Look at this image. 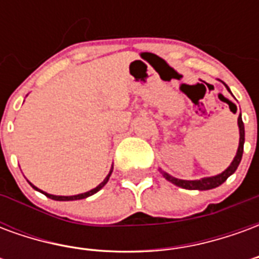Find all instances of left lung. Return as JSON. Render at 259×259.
<instances>
[{"label":"left lung","instance_id":"left-lung-1","mask_svg":"<svg viewBox=\"0 0 259 259\" xmlns=\"http://www.w3.org/2000/svg\"><path fill=\"white\" fill-rule=\"evenodd\" d=\"M226 89L229 90L228 85H226ZM237 123H239L240 130V143L239 148H237V154H236V157H234V159L230 163V166L226 170H223L222 174L217 175V176H211V178H202L200 180H182L176 179V178L170 176L166 172H163L162 169H159L161 174L163 175V178L169 180V182H172L174 185L179 186L182 189H187V190H211V189H215L218 186L222 185L223 182H226V179L230 175H233L236 172V169H237L240 161H241V157H243V150H244V123H243V119H241V113H240L239 119H237Z\"/></svg>","mask_w":259,"mask_h":259}]
</instances>
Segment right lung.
<instances>
[{
  "instance_id": "right-lung-1",
  "label": "right lung",
  "mask_w": 259,
  "mask_h": 259,
  "mask_svg": "<svg viewBox=\"0 0 259 259\" xmlns=\"http://www.w3.org/2000/svg\"><path fill=\"white\" fill-rule=\"evenodd\" d=\"M112 169H113V168H111V172H109V174H108L107 178H105V179H104V182H102V183H100V185L97 186L96 189H93V190L87 191V193H81V194H77V195H53V194H48V193H46V191L38 190V189H37L36 186H33V185H31L30 182H29V183H30V186H31V187H33V189H34V190L40 191V193H42V194H44V195H47L48 198H51V200H57V201H73V200H83V198H87V197H90V195L96 194L97 191H100V190H101V189H102V187H104V186L107 185V182H108V180H109V176H111V174H112Z\"/></svg>"
}]
</instances>
